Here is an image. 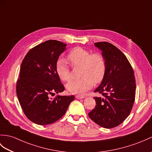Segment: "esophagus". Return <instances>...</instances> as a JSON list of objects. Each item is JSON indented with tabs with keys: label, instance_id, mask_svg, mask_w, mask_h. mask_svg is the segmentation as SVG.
I'll return each instance as SVG.
<instances>
[{
	"label": "esophagus",
	"instance_id": "34e87169",
	"mask_svg": "<svg viewBox=\"0 0 152 152\" xmlns=\"http://www.w3.org/2000/svg\"><path fill=\"white\" fill-rule=\"evenodd\" d=\"M85 96H82V95H76V98L77 99H82V98H84Z\"/></svg>",
	"mask_w": 152,
	"mask_h": 152
}]
</instances>
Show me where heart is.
I'll list each match as a JSON object with an SVG mask.
<instances>
[{
	"mask_svg": "<svg viewBox=\"0 0 152 152\" xmlns=\"http://www.w3.org/2000/svg\"><path fill=\"white\" fill-rule=\"evenodd\" d=\"M66 60L72 68L81 66L80 80L72 81L66 85V89L72 94H83L93 87L94 83L102 82L106 72V63L100 53H92L83 48L77 47L72 49ZM57 75L63 82H69L72 74L64 59H59L56 65Z\"/></svg>",
	"mask_w": 152,
	"mask_h": 152,
	"instance_id": "obj_1",
	"label": "heart"
}]
</instances>
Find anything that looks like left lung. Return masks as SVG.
Here are the masks:
<instances>
[{"mask_svg":"<svg viewBox=\"0 0 152 152\" xmlns=\"http://www.w3.org/2000/svg\"><path fill=\"white\" fill-rule=\"evenodd\" d=\"M102 51L106 72L101 84L94 90L102 97H94L96 106L89 113V118L104 128L118 126L131 113L135 98L134 71L126 56L107 42L95 43Z\"/></svg>","mask_w":152,"mask_h":152,"instance_id":"1","label":"left lung"}]
</instances>
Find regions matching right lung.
<instances>
[{
	"mask_svg": "<svg viewBox=\"0 0 152 152\" xmlns=\"http://www.w3.org/2000/svg\"><path fill=\"white\" fill-rule=\"evenodd\" d=\"M66 46L57 40L47 41L30 49L21 63L16 85L17 98L26 117L37 124L57 121L75 100L74 95L50 97L65 90L56 65Z\"/></svg>",
	"mask_w": 152,
	"mask_h": 152,
	"instance_id": "right-lung-1",
	"label": "right lung"
}]
</instances>
